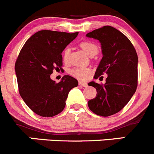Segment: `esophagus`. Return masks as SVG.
<instances>
[{"label": "esophagus", "instance_id": "1", "mask_svg": "<svg viewBox=\"0 0 154 154\" xmlns=\"http://www.w3.org/2000/svg\"><path fill=\"white\" fill-rule=\"evenodd\" d=\"M79 85H80V86L82 87H84V88H85V87L88 86V84L86 83V82H79Z\"/></svg>", "mask_w": 154, "mask_h": 154}]
</instances>
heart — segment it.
Masks as SVG:
<instances>
[{"mask_svg": "<svg viewBox=\"0 0 154 154\" xmlns=\"http://www.w3.org/2000/svg\"><path fill=\"white\" fill-rule=\"evenodd\" d=\"M80 47L88 55L91 53H97L98 48L97 45L91 41H82L80 42ZM69 48H65L63 52V58L64 61H66L69 57ZM91 72V69L86 66H80V67H75L69 71V73L79 80H85L88 78V74Z\"/></svg>", "mask_w": 154, "mask_h": 154, "instance_id": "heart-1", "label": "heart"}]
</instances>
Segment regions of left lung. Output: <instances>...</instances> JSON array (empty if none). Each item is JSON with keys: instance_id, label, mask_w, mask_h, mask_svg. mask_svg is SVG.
<instances>
[{"instance_id": "obj_1", "label": "left lung", "mask_w": 154, "mask_h": 154, "mask_svg": "<svg viewBox=\"0 0 154 154\" xmlns=\"http://www.w3.org/2000/svg\"><path fill=\"white\" fill-rule=\"evenodd\" d=\"M100 41L103 57L94 79L107 74L105 85L88 83L97 90L88 107L94 114L108 117L121 110L135 94L138 85V55L132 42L124 33L112 26H104L87 33Z\"/></svg>"}]
</instances>
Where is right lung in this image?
Here are the masks:
<instances>
[{
	"label": "right lung",
	"mask_w": 154,
	"mask_h": 154,
	"mask_svg": "<svg viewBox=\"0 0 154 154\" xmlns=\"http://www.w3.org/2000/svg\"><path fill=\"white\" fill-rule=\"evenodd\" d=\"M78 34L39 30L26 41L20 51L15 64L19 94L39 116L48 118L60 113L70 90L78 86V81L70 75H64L58 83L50 78L54 69H61L62 51Z\"/></svg>",
	"instance_id": "1"
}]
</instances>
